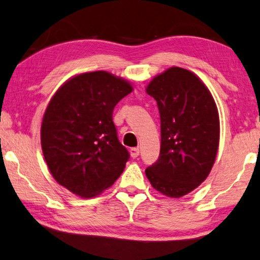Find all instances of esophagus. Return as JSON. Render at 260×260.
Masks as SVG:
<instances>
[{
  "label": "esophagus",
  "instance_id": "esophagus-1",
  "mask_svg": "<svg viewBox=\"0 0 260 260\" xmlns=\"http://www.w3.org/2000/svg\"><path fill=\"white\" fill-rule=\"evenodd\" d=\"M131 156L133 158H137L138 156H139V154H140V150H139V148H131Z\"/></svg>",
  "mask_w": 260,
  "mask_h": 260
}]
</instances>
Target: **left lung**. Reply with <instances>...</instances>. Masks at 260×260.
Instances as JSON below:
<instances>
[{
    "instance_id": "left-lung-1",
    "label": "left lung",
    "mask_w": 260,
    "mask_h": 260,
    "mask_svg": "<svg viewBox=\"0 0 260 260\" xmlns=\"http://www.w3.org/2000/svg\"><path fill=\"white\" fill-rule=\"evenodd\" d=\"M147 93L160 117L159 157L146 169L151 186L180 198L207 178L220 141L219 112L212 93L196 74L171 67L155 76Z\"/></svg>"
}]
</instances>
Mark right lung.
I'll return each mask as SVG.
<instances>
[{
	"instance_id": "1",
	"label": "right lung",
	"mask_w": 260,
	"mask_h": 260,
	"mask_svg": "<svg viewBox=\"0 0 260 260\" xmlns=\"http://www.w3.org/2000/svg\"><path fill=\"white\" fill-rule=\"evenodd\" d=\"M133 91L129 82L108 72L74 76L52 97L41 123V148L57 183L92 198L122 174L129 154L118 140L114 106Z\"/></svg>"
}]
</instances>
